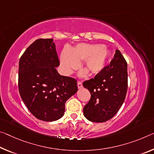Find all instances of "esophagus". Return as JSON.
<instances>
[{"mask_svg": "<svg viewBox=\"0 0 154 154\" xmlns=\"http://www.w3.org/2000/svg\"><path fill=\"white\" fill-rule=\"evenodd\" d=\"M77 87H78V88H82L83 87L82 83L81 82H79V81L77 82Z\"/></svg>", "mask_w": 154, "mask_h": 154, "instance_id": "34e87169", "label": "esophagus"}]
</instances>
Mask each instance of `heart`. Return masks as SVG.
Segmentation results:
<instances>
[{"instance_id":"b5f03b06","label":"heart","mask_w":154,"mask_h":154,"mask_svg":"<svg viewBox=\"0 0 154 154\" xmlns=\"http://www.w3.org/2000/svg\"><path fill=\"white\" fill-rule=\"evenodd\" d=\"M109 56V52L106 46L79 44L70 51H63L60 55V63L63 72L68 75L79 66V61L84 60V67L90 75H94L104 69ZM84 74L85 72L82 73Z\"/></svg>"}]
</instances>
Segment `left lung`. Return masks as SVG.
<instances>
[{
  "label": "left lung",
  "mask_w": 154,
  "mask_h": 154,
  "mask_svg": "<svg viewBox=\"0 0 154 154\" xmlns=\"http://www.w3.org/2000/svg\"><path fill=\"white\" fill-rule=\"evenodd\" d=\"M128 84V64L120 51L116 50L109 65L83 83L91 94L84 108L85 117L96 123L111 119L125 101Z\"/></svg>",
  "instance_id": "1"
}]
</instances>
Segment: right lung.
I'll use <instances>...</instances> for the list:
<instances>
[{"mask_svg": "<svg viewBox=\"0 0 154 154\" xmlns=\"http://www.w3.org/2000/svg\"><path fill=\"white\" fill-rule=\"evenodd\" d=\"M53 41L36 40L19 61V93L31 113L44 121L62 117L66 101L77 91V80L56 70L60 61Z\"/></svg>", "mask_w": 154, "mask_h": 154, "instance_id": "obj_1", "label": "right lung"}]
</instances>
